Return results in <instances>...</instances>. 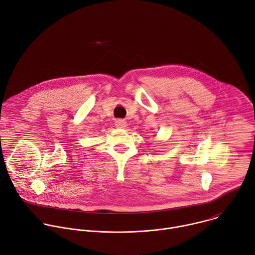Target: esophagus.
Segmentation results:
<instances>
[{"label": "esophagus", "instance_id": "esophagus-1", "mask_svg": "<svg viewBox=\"0 0 255 255\" xmlns=\"http://www.w3.org/2000/svg\"><path fill=\"white\" fill-rule=\"evenodd\" d=\"M115 125L118 128H124V127H126L127 124H126V121H124L122 119H118V120L115 121Z\"/></svg>", "mask_w": 255, "mask_h": 255}]
</instances>
